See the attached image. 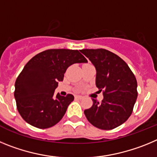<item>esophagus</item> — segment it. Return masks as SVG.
Wrapping results in <instances>:
<instances>
[{
	"instance_id": "1",
	"label": "esophagus",
	"mask_w": 157,
	"mask_h": 157,
	"mask_svg": "<svg viewBox=\"0 0 157 157\" xmlns=\"http://www.w3.org/2000/svg\"><path fill=\"white\" fill-rule=\"evenodd\" d=\"M75 98H76V99H78V100H82L83 98V97H82V96H80V95H76Z\"/></svg>"
}]
</instances>
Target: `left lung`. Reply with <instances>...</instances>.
Returning a JSON list of instances; mask_svg holds the SVG:
<instances>
[{
    "label": "left lung",
    "instance_id": "obj_1",
    "mask_svg": "<svg viewBox=\"0 0 157 157\" xmlns=\"http://www.w3.org/2000/svg\"><path fill=\"white\" fill-rule=\"evenodd\" d=\"M95 67L96 86L103 90L104 99H93L84 114L88 121L101 130H112L125 123L133 112L138 98L137 80L123 59L104 48L82 49Z\"/></svg>",
    "mask_w": 157,
    "mask_h": 157
}]
</instances>
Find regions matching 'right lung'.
<instances>
[{
  "instance_id": "add662e5",
  "label": "right lung",
  "mask_w": 157,
  "mask_h": 157,
  "mask_svg": "<svg viewBox=\"0 0 157 157\" xmlns=\"http://www.w3.org/2000/svg\"><path fill=\"white\" fill-rule=\"evenodd\" d=\"M87 59L78 50L58 48L43 51L27 62L15 83L18 112L27 123L40 129L56 125L64 116L74 96L54 95L67 68Z\"/></svg>"
}]
</instances>
